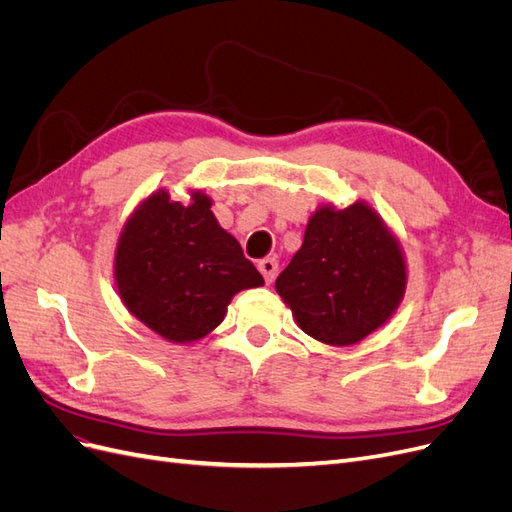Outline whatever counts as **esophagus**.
Instances as JSON below:
<instances>
[{"mask_svg": "<svg viewBox=\"0 0 512 512\" xmlns=\"http://www.w3.org/2000/svg\"><path fill=\"white\" fill-rule=\"evenodd\" d=\"M258 271L262 273V277H265V282L271 284L275 280V275H277V260L275 258H262L258 262Z\"/></svg>", "mask_w": 512, "mask_h": 512, "instance_id": "34e87169", "label": "esophagus"}]
</instances>
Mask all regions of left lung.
Wrapping results in <instances>:
<instances>
[{
  "instance_id": "1",
  "label": "left lung",
  "mask_w": 512,
  "mask_h": 512,
  "mask_svg": "<svg viewBox=\"0 0 512 512\" xmlns=\"http://www.w3.org/2000/svg\"><path fill=\"white\" fill-rule=\"evenodd\" d=\"M275 290L309 337L352 346L380 329L404 299L406 262L369 205H327L309 218L301 250Z\"/></svg>"
}]
</instances>
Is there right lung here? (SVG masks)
<instances>
[{
    "mask_svg": "<svg viewBox=\"0 0 512 512\" xmlns=\"http://www.w3.org/2000/svg\"><path fill=\"white\" fill-rule=\"evenodd\" d=\"M115 280L123 305L173 344L209 335L239 290L265 284L239 241L211 211V198L170 200L166 190L143 200L121 230Z\"/></svg>",
    "mask_w": 512,
    "mask_h": 512,
    "instance_id": "obj_1",
    "label": "right lung"
}]
</instances>
